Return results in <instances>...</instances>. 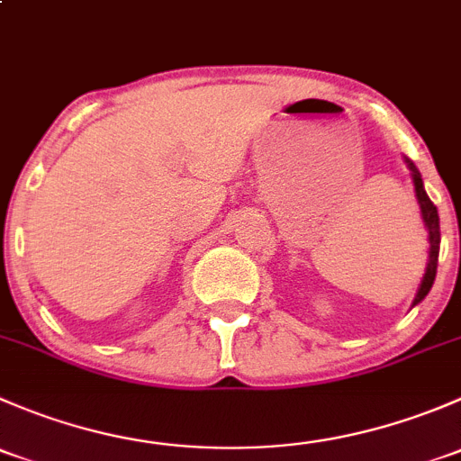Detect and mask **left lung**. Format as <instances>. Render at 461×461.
Wrapping results in <instances>:
<instances>
[{
  "instance_id": "left-lung-1",
  "label": "left lung",
  "mask_w": 461,
  "mask_h": 461,
  "mask_svg": "<svg viewBox=\"0 0 461 461\" xmlns=\"http://www.w3.org/2000/svg\"><path fill=\"white\" fill-rule=\"evenodd\" d=\"M403 162H406V167L411 169V178H412V185H415V196H417V203H420V209H421V218H424V227L429 230V263H426V274L424 278H421V285L420 290H417L415 294V301H412V308H415L417 303H421V301L426 299V294L430 292L432 283H435V274H437V260H439V243H441V234H439V213H437V207L432 204V201L429 198V194H426L424 189V180H421V174L420 169L415 167V162L411 160V158L403 156Z\"/></svg>"
}]
</instances>
